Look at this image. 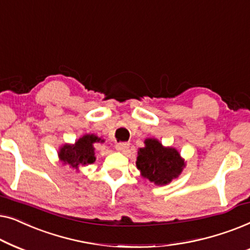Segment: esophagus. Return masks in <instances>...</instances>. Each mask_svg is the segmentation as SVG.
I'll return each instance as SVG.
<instances>
[{
  "label": "esophagus",
  "instance_id": "obj_1",
  "mask_svg": "<svg viewBox=\"0 0 250 250\" xmlns=\"http://www.w3.org/2000/svg\"><path fill=\"white\" fill-rule=\"evenodd\" d=\"M129 143L128 142H118L116 143V149L119 150V151H125L126 149H128Z\"/></svg>",
  "mask_w": 250,
  "mask_h": 250
}]
</instances>
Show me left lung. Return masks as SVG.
<instances>
[{
  "instance_id": "8db88e82",
  "label": "left lung",
  "mask_w": 250,
  "mask_h": 250,
  "mask_svg": "<svg viewBox=\"0 0 250 250\" xmlns=\"http://www.w3.org/2000/svg\"><path fill=\"white\" fill-rule=\"evenodd\" d=\"M145 148H140L136 166L143 177L157 186H165L180 175L184 162L177 150L164 148L155 139L146 140Z\"/></svg>"
}]
</instances>
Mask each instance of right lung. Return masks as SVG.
I'll return each mask as SVG.
<instances>
[{"instance_id": "1", "label": "right lung", "mask_w": 250, "mask_h": 250, "mask_svg": "<svg viewBox=\"0 0 250 250\" xmlns=\"http://www.w3.org/2000/svg\"><path fill=\"white\" fill-rule=\"evenodd\" d=\"M99 141H101V139L93 134L84 135L74 146H63L59 152L60 159L73 168H78L80 165L94 163L93 143Z\"/></svg>"}]
</instances>
